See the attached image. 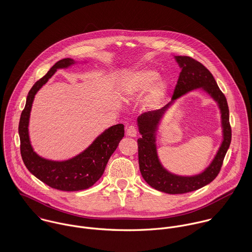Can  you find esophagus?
<instances>
[{
  "mask_svg": "<svg viewBox=\"0 0 252 252\" xmlns=\"http://www.w3.org/2000/svg\"><path fill=\"white\" fill-rule=\"evenodd\" d=\"M126 135L128 137H136L137 136V129L134 125H130L129 127H127L126 129Z\"/></svg>",
  "mask_w": 252,
  "mask_h": 252,
  "instance_id": "esophagus-1",
  "label": "esophagus"
}]
</instances>
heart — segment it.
Segmentation results:
<instances>
[{
  "mask_svg": "<svg viewBox=\"0 0 252 252\" xmlns=\"http://www.w3.org/2000/svg\"><path fill=\"white\" fill-rule=\"evenodd\" d=\"M160 73L155 70L144 68L130 72L122 83L123 93L128 97L142 96L148 92L145 105L149 108L161 106L168 92V84L164 80H158Z\"/></svg>",
  "mask_w": 252,
  "mask_h": 252,
  "instance_id": "obj_1",
  "label": "heart"
}]
</instances>
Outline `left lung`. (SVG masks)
Masks as SVG:
<instances>
[{
    "mask_svg": "<svg viewBox=\"0 0 252 252\" xmlns=\"http://www.w3.org/2000/svg\"><path fill=\"white\" fill-rule=\"evenodd\" d=\"M175 59L181 72L171 103L161 109L144 112L137 119L139 132L142 135L138 140L139 165L144 180L152 188L168 194H184L200 189L216 179L231 144L232 131L227 100L214 75L204 65L191 57L175 56ZM196 89L209 94L220 109L222 142L215 158L202 173L194 176H179L169 172L159 162L156 145L157 131L164 112L180 96Z\"/></svg>",
    "mask_w": 252,
    "mask_h": 252,
    "instance_id": "left-lung-1",
    "label": "left lung"
}]
</instances>
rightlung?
<instances>
[{
    "instance_id": "right-lung-1",
    "label": "right lung",
    "mask_w": 252,
    "mask_h": 252,
    "mask_svg": "<svg viewBox=\"0 0 252 252\" xmlns=\"http://www.w3.org/2000/svg\"><path fill=\"white\" fill-rule=\"evenodd\" d=\"M76 61L65 58L58 61L37 80L28 93L18 133L22 160L31 174L48 186L62 191H79L91 187L103 176L108 159L124 137V125L116 124L106 129L85 150L71 159L54 161L45 159L34 151L29 137V119L36 92L59 69H67Z\"/></svg>"
}]
</instances>
